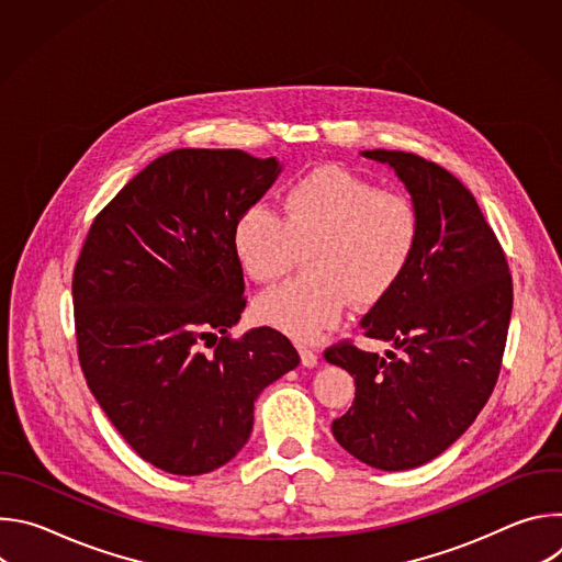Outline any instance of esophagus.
<instances>
[{
    "mask_svg": "<svg viewBox=\"0 0 562 562\" xmlns=\"http://www.w3.org/2000/svg\"><path fill=\"white\" fill-rule=\"evenodd\" d=\"M297 351H300V358H302V364H304V367H308V369L317 367L319 358H317V353H315L311 347H306V345H297Z\"/></svg>",
    "mask_w": 562,
    "mask_h": 562,
    "instance_id": "obj_1",
    "label": "esophagus"
}]
</instances>
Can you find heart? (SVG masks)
I'll return each instance as SVG.
<instances>
[{"mask_svg":"<svg viewBox=\"0 0 562 562\" xmlns=\"http://www.w3.org/2000/svg\"><path fill=\"white\" fill-rule=\"evenodd\" d=\"M423 220L412 198L380 191L340 169L317 167L291 180L280 195V215L251 204L233 222V254L245 273L276 282L304 249L300 280L256 300V317L291 338L311 340L334 327L349 297L375 304L412 267Z\"/></svg>","mask_w":562,"mask_h":562,"instance_id":"1","label":"heart"}]
</instances>
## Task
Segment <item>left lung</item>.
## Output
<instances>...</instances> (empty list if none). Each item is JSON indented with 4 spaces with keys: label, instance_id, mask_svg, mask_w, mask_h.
I'll return each instance as SVG.
<instances>
[{
    "label": "left lung",
    "instance_id": "8db88e82",
    "mask_svg": "<svg viewBox=\"0 0 562 562\" xmlns=\"http://www.w3.org/2000/svg\"><path fill=\"white\" fill-rule=\"evenodd\" d=\"M395 171L420 211L416 258L360 319L386 356L351 342L325 351L356 382L334 420L342 449L382 471L420 467L451 447L487 405L512 319V276L475 198L442 167L405 150H362Z\"/></svg>",
    "mask_w": 562,
    "mask_h": 562
}]
</instances>
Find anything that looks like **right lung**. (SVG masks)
Segmentation results:
<instances>
[{
  "instance_id": "add662e5",
  "label": "right lung",
  "mask_w": 562,
  "mask_h": 562,
  "mask_svg": "<svg viewBox=\"0 0 562 562\" xmlns=\"http://www.w3.org/2000/svg\"><path fill=\"white\" fill-rule=\"evenodd\" d=\"M280 171L276 157L237 148H178L91 224L72 273L79 364L113 427L157 469L226 464L251 436L262 389L300 362L271 327L228 338L247 306L233 222Z\"/></svg>"
}]
</instances>
